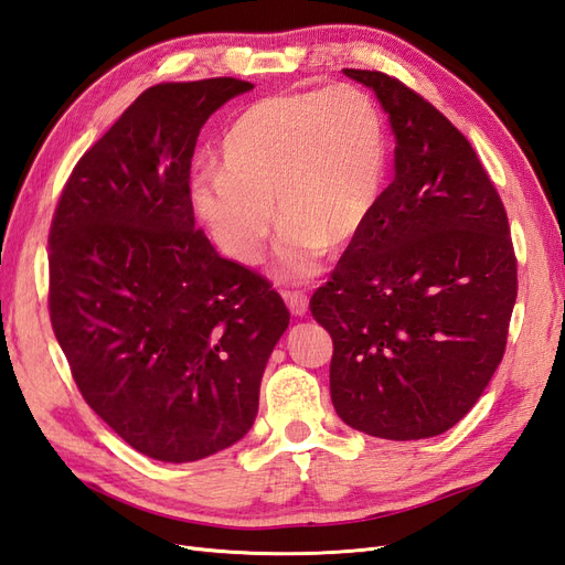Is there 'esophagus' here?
Wrapping results in <instances>:
<instances>
[{"label": "esophagus", "mask_w": 565, "mask_h": 565, "mask_svg": "<svg viewBox=\"0 0 565 565\" xmlns=\"http://www.w3.org/2000/svg\"><path fill=\"white\" fill-rule=\"evenodd\" d=\"M282 299L287 303V309L292 316H306L309 313V299H306L301 292H282Z\"/></svg>", "instance_id": "obj_1"}]
</instances>
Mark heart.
<instances>
[{
  "label": "heart",
  "instance_id": "obj_1",
  "mask_svg": "<svg viewBox=\"0 0 565 565\" xmlns=\"http://www.w3.org/2000/svg\"><path fill=\"white\" fill-rule=\"evenodd\" d=\"M388 148L374 98L330 89L262 98L224 139V167L195 169L188 191L202 226L233 262L264 259L273 226L282 233L273 276L311 280L330 245H347L380 207Z\"/></svg>",
  "mask_w": 565,
  "mask_h": 565
}]
</instances>
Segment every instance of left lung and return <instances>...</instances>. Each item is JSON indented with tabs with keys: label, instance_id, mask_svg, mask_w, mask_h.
I'll use <instances>...</instances> for the list:
<instances>
[{
	"label": "left lung",
	"instance_id": "obj_1",
	"mask_svg": "<svg viewBox=\"0 0 565 565\" xmlns=\"http://www.w3.org/2000/svg\"><path fill=\"white\" fill-rule=\"evenodd\" d=\"M396 136L380 207L311 299L330 332L332 405L367 436L448 431L498 370L516 301L504 204L473 148L403 82L344 71Z\"/></svg>",
	"mask_w": 565,
	"mask_h": 565
}]
</instances>
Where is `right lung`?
<instances>
[{
    "mask_svg": "<svg viewBox=\"0 0 565 565\" xmlns=\"http://www.w3.org/2000/svg\"><path fill=\"white\" fill-rule=\"evenodd\" d=\"M254 84L143 92L67 179L49 233V313L77 388L134 450L204 459L247 436L289 324L276 289L195 228L202 125Z\"/></svg>",
    "mask_w": 565,
    "mask_h": 565,
    "instance_id": "right-lung-1",
    "label": "right lung"
}]
</instances>
